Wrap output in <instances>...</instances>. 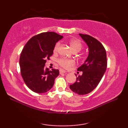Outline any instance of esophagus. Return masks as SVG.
Instances as JSON below:
<instances>
[{"label": "esophagus", "instance_id": "1", "mask_svg": "<svg viewBox=\"0 0 128 128\" xmlns=\"http://www.w3.org/2000/svg\"><path fill=\"white\" fill-rule=\"evenodd\" d=\"M66 72L64 70H60V74H63V73H66Z\"/></svg>", "mask_w": 128, "mask_h": 128}]
</instances>
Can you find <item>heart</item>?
Here are the masks:
<instances>
[{"mask_svg": "<svg viewBox=\"0 0 128 128\" xmlns=\"http://www.w3.org/2000/svg\"><path fill=\"white\" fill-rule=\"evenodd\" d=\"M69 44L72 50L74 52H79L82 48V44L81 41L76 38H72L69 40ZM60 46V43L58 42L54 48V52H56L58 50ZM58 62L59 65L62 67L66 69H69L70 67L74 66L75 64V62L74 60L72 59H67V58H61L59 59Z\"/></svg>", "mask_w": 128, "mask_h": 128, "instance_id": "b5f03b06", "label": "heart"}]
</instances>
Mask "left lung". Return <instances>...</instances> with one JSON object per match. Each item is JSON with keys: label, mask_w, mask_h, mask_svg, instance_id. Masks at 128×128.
<instances>
[{"label": "left lung", "mask_w": 128, "mask_h": 128, "mask_svg": "<svg viewBox=\"0 0 128 128\" xmlns=\"http://www.w3.org/2000/svg\"><path fill=\"white\" fill-rule=\"evenodd\" d=\"M79 35L88 46V55L78 69L82 72V75L78 76L70 88L76 94L84 95L89 94L98 85L107 69V62L106 51L101 43L90 35Z\"/></svg>", "instance_id": "left-lung-1"}]
</instances>
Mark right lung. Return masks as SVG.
<instances>
[{"label": "right lung", "instance_id": "right-lung-1", "mask_svg": "<svg viewBox=\"0 0 128 128\" xmlns=\"http://www.w3.org/2000/svg\"><path fill=\"white\" fill-rule=\"evenodd\" d=\"M62 37L54 32H43L32 37L24 46L19 60L21 74L32 91L46 93L52 88L59 71L50 70L45 63L52 56L56 43Z\"/></svg>", "mask_w": 128, "mask_h": 128}]
</instances>
